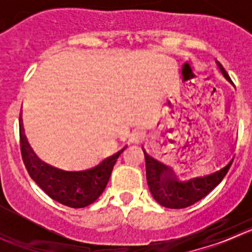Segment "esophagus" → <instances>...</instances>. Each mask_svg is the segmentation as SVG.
I'll return each instance as SVG.
<instances>
[{
	"mask_svg": "<svg viewBox=\"0 0 252 252\" xmlns=\"http://www.w3.org/2000/svg\"><path fill=\"white\" fill-rule=\"evenodd\" d=\"M144 139H145V133H144V131L135 130L131 133V140H132L133 142H141Z\"/></svg>",
	"mask_w": 252,
	"mask_h": 252,
	"instance_id": "obj_1",
	"label": "esophagus"
}]
</instances>
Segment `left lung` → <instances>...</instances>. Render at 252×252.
I'll list each match as a JSON object with an SVG mask.
<instances>
[{
    "label": "left lung",
    "mask_w": 252,
    "mask_h": 252,
    "mask_svg": "<svg viewBox=\"0 0 252 252\" xmlns=\"http://www.w3.org/2000/svg\"><path fill=\"white\" fill-rule=\"evenodd\" d=\"M217 65L227 81L232 83L223 66L218 62ZM144 155L146 162V179L154 199L162 207L173 209L187 208L201 201L209 192H212L221 183V180L227 174L233 161V159H231L227 165L220 170H216L212 174L192 178L187 182H180L173 169L151 158L145 150Z\"/></svg>",
    "instance_id": "8db88e82"
}]
</instances>
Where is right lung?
Wrapping results in <instances>:
<instances>
[{"label": "right lung", "instance_id": "1", "mask_svg": "<svg viewBox=\"0 0 252 252\" xmlns=\"http://www.w3.org/2000/svg\"><path fill=\"white\" fill-rule=\"evenodd\" d=\"M20 146L29 175L54 201L72 207L90 206L103 193L116 161L126 149H121L102 160L94 168L81 171H65L41 161L29 145L20 119Z\"/></svg>", "mask_w": 252, "mask_h": 252}]
</instances>
